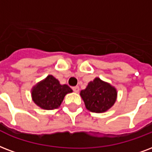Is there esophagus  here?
Returning <instances> with one entry per match:
<instances>
[{
  "label": "esophagus",
  "mask_w": 152,
  "mask_h": 152,
  "mask_svg": "<svg viewBox=\"0 0 152 152\" xmlns=\"http://www.w3.org/2000/svg\"><path fill=\"white\" fill-rule=\"evenodd\" d=\"M72 90H73L75 92H78L79 90H80V88L78 86H75V87H72Z\"/></svg>",
  "instance_id": "34e87169"
}]
</instances>
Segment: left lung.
I'll return each mask as SVG.
<instances>
[{"label": "left lung", "instance_id": "obj_1", "mask_svg": "<svg viewBox=\"0 0 152 152\" xmlns=\"http://www.w3.org/2000/svg\"><path fill=\"white\" fill-rule=\"evenodd\" d=\"M87 109L91 112L101 113L106 112L115 104L116 90L114 87L96 78L88 84L86 89L80 91Z\"/></svg>", "mask_w": 152, "mask_h": 152}]
</instances>
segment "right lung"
Here are the masks:
<instances>
[{
    "instance_id": "obj_1",
    "label": "right lung",
    "mask_w": 152,
    "mask_h": 152,
    "mask_svg": "<svg viewBox=\"0 0 152 152\" xmlns=\"http://www.w3.org/2000/svg\"><path fill=\"white\" fill-rule=\"evenodd\" d=\"M72 91L68 85H61L58 80L49 75L33 88L32 100L43 109H56L61 106L65 95Z\"/></svg>"
}]
</instances>
